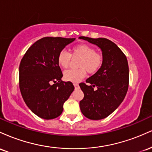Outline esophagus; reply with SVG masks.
<instances>
[{
    "label": "esophagus",
    "mask_w": 152,
    "mask_h": 152,
    "mask_svg": "<svg viewBox=\"0 0 152 152\" xmlns=\"http://www.w3.org/2000/svg\"><path fill=\"white\" fill-rule=\"evenodd\" d=\"M74 86L75 88H76V89H77V88H78V83H74Z\"/></svg>",
    "instance_id": "34e87169"
}]
</instances>
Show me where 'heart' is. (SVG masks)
Wrapping results in <instances>:
<instances>
[{"label":"heart","mask_w":152,"mask_h":152,"mask_svg":"<svg viewBox=\"0 0 152 152\" xmlns=\"http://www.w3.org/2000/svg\"><path fill=\"white\" fill-rule=\"evenodd\" d=\"M73 56H79L81 59L78 64L79 69H69L64 71V78L66 81L78 82L86 76V73L95 74L102 67L104 62L102 54L96 52L95 48L90 45L78 44L73 47L71 49ZM71 56L69 52L61 50L58 56V64L61 67L66 69L71 62Z\"/></svg>","instance_id":"obj_1"}]
</instances>
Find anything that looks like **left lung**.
<instances>
[{"label": "left lung", "instance_id": "left-lung-1", "mask_svg": "<svg viewBox=\"0 0 152 152\" xmlns=\"http://www.w3.org/2000/svg\"><path fill=\"white\" fill-rule=\"evenodd\" d=\"M101 48L104 62L96 74L79 83L84 97L79 103L82 114L91 120L107 117L124 99L129 88V66L124 53L107 38L80 36Z\"/></svg>", "mask_w": 152, "mask_h": 152}]
</instances>
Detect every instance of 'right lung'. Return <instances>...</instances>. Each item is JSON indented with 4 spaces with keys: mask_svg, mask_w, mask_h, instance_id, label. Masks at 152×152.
I'll return each instance as SVG.
<instances>
[{
    "mask_svg": "<svg viewBox=\"0 0 152 152\" xmlns=\"http://www.w3.org/2000/svg\"><path fill=\"white\" fill-rule=\"evenodd\" d=\"M76 38L44 37L34 43L19 66V87L26 104L44 119L62 114L64 102L74 91L71 81L61 80L58 53Z\"/></svg>",
    "mask_w": 152,
    "mask_h": 152,
    "instance_id": "right-lung-1",
    "label": "right lung"
}]
</instances>
